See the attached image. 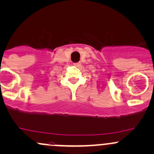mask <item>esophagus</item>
Segmentation results:
<instances>
[{"label":"esophagus","instance_id":"1","mask_svg":"<svg viewBox=\"0 0 154 154\" xmlns=\"http://www.w3.org/2000/svg\"><path fill=\"white\" fill-rule=\"evenodd\" d=\"M74 65L75 66L79 67V66H81V63H80V62H79V63H74Z\"/></svg>","mask_w":154,"mask_h":154}]
</instances>
